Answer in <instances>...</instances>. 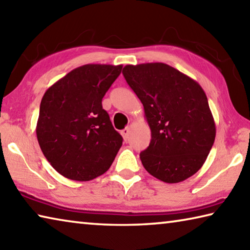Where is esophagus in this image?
Returning <instances> with one entry per match:
<instances>
[{
    "label": "esophagus",
    "instance_id": "esophagus-1",
    "mask_svg": "<svg viewBox=\"0 0 250 250\" xmlns=\"http://www.w3.org/2000/svg\"><path fill=\"white\" fill-rule=\"evenodd\" d=\"M129 133H130V128H125V129H124V130L121 131L122 137H124V139H125V141L129 139Z\"/></svg>",
    "mask_w": 250,
    "mask_h": 250
}]
</instances>
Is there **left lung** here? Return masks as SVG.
I'll return each instance as SVG.
<instances>
[{
	"mask_svg": "<svg viewBox=\"0 0 250 250\" xmlns=\"http://www.w3.org/2000/svg\"><path fill=\"white\" fill-rule=\"evenodd\" d=\"M122 74L141 100L151 130L150 145L140 153L146 170L166 183L195 174L216 135L200 83L163 62L126 65Z\"/></svg>",
	"mask_w": 250,
	"mask_h": 250,
	"instance_id": "1",
	"label": "left lung"
}]
</instances>
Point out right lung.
Listing matches in <instances>:
<instances>
[{"label":"right lung","mask_w":250,"mask_h":250,"mask_svg":"<svg viewBox=\"0 0 250 250\" xmlns=\"http://www.w3.org/2000/svg\"><path fill=\"white\" fill-rule=\"evenodd\" d=\"M121 70L122 65L77 67L42 98L37 140L50 166L67 179L86 182L104 174L121 147L124 139L101 104Z\"/></svg>","instance_id":"1"}]
</instances>
